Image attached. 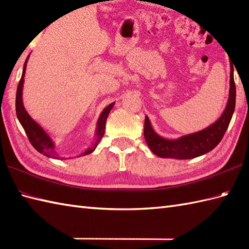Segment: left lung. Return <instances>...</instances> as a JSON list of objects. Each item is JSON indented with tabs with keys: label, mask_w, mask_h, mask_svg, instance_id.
<instances>
[{
	"label": "left lung",
	"mask_w": 249,
	"mask_h": 249,
	"mask_svg": "<svg viewBox=\"0 0 249 249\" xmlns=\"http://www.w3.org/2000/svg\"><path fill=\"white\" fill-rule=\"evenodd\" d=\"M235 108V83L233 65H230V89L228 103L220 118L202 130L185 135L178 139H166L153 129L147 116L144 121V138L147 145L155 155L161 158L190 160L212 151L223 139Z\"/></svg>",
	"instance_id": "obj_1"
}]
</instances>
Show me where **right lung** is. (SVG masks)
Masks as SVG:
<instances>
[{
    "instance_id": "obj_1",
    "label": "right lung",
    "mask_w": 249,
    "mask_h": 249,
    "mask_svg": "<svg viewBox=\"0 0 249 249\" xmlns=\"http://www.w3.org/2000/svg\"><path fill=\"white\" fill-rule=\"evenodd\" d=\"M30 56V55H29ZM29 56L26 57V60L24 62L23 65V71H22V76H21V79L18 84V89H17V94H16V113H17V118L20 122V124L22 125V127L25 131L26 136L31 142V144L34 146V149L36 151H38L40 154H44L45 156L49 157V158H54V160H57L60 158L57 153L55 152V144L54 142L52 141L50 138V136L46 133L45 129L41 127V126L36 123V122L31 118L30 114L28 113V111L25 110L24 106H23V100H22V91H23V83H24V75H25V68H26V63H28ZM114 103L110 104L107 106L103 112L100 113L97 124H96V130H95V139L92 145L89 147L88 150L84 151L83 154L80 156H84L88 154H91L94 150L96 149V146L98 145L100 139L103 138V136L105 134V127H106V121H107L108 115L110 113L111 109L113 108Z\"/></svg>"
}]
</instances>
